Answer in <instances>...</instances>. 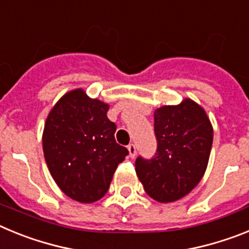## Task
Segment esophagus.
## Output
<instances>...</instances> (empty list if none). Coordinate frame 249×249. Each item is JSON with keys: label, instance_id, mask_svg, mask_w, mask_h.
<instances>
[{"label": "esophagus", "instance_id": "esophagus-1", "mask_svg": "<svg viewBox=\"0 0 249 249\" xmlns=\"http://www.w3.org/2000/svg\"><path fill=\"white\" fill-rule=\"evenodd\" d=\"M128 152H129V157L131 158H135L136 157V153H137V149H136V146L133 143L128 144Z\"/></svg>", "mask_w": 249, "mask_h": 249}]
</instances>
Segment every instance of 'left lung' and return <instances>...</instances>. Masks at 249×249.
<instances>
[{"mask_svg":"<svg viewBox=\"0 0 249 249\" xmlns=\"http://www.w3.org/2000/svg\"><path fill=\"white\" fill-rule=\"evenodd\" d=\"M153 116L157 152L151 160L138 157L136 173L149 197L169 203L188 195L203 177L213 128L206 111L190 98L160 107Z\"/></svg>","mask_w":249,"mask_h":249,"instance_id":"left-lung-1","label":"left lung"}]
</instances>
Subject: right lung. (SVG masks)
I'll return each instance as SVG.
<instances>
[{
    "label": "right lung",
    "instance_id": "1",
    "mask_svg": "<svg viewBox=\"0 0 249 249\" xmlns=\"http://www.w3.org/2000/svg\"><path fill=\"white\" fill-rule=\"evenodd\" d=\"M108 108L77 89L63 94L46 120L42 144L51 176L66 196L81 203L102 198L128 155L114 140Z\"/></svg>",
    "mask_w": 249,
    "mask_h": 249
}]
</instances>
